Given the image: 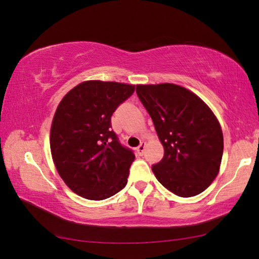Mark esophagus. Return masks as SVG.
I'll use <instances>...</instances> for the list:
<instances>
[{"mask_svg":"<svg viewBox=\"0 0 259 259\" xmlns=\"http://www.w3.org/2000/svg\"><path fill=\"white\" fill-rule=\"evenodd\" d=\"M145 148H146V143H145V142L140 143V145L137 147L138 154H139V155H143L144 152H145Z\"/></svg>","mask_w":259,"mask_h":259,"instance_id":"esophagus-1","label":"esophagus"}]
</instances>
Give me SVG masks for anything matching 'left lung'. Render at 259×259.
<instances>
[{"label":"left lung","instance_id":"8db88e82","mask_svg":"<svg viewBox=\"0 0 259 259\" xmlns=\"http://www.w3.org/2000/svg\"><path fill=\"white\" fill-rule=\"evenodd\" d=\"M136 93L164 148L152 166L157 181L182 198L202 193L217 177L224 150L216 115L199 96L174 83L138 84Z\"/></svg>","mask_w":259,"mask_h":259}]
</instances>
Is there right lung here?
Here are the masks:
<instances>
[{
    "label": "right lung",
    "instance_id": "obj_1",
    "mask_svg": "<svg viewBox=\"0 0 259 259\" xmlns=\"http://www.w3.org/2000/svg\"><path fill=\"white\" fill-rule=\"evenodd\" d=\"M134 84L90 80L64 96L52 119L50 150L59 176L77 195L105 200L126 185L134 153L111 130V116Z\"/></svg>",
    "mask_w": 259,
    "mask_h": 259
}]
</instances>
